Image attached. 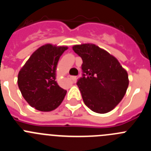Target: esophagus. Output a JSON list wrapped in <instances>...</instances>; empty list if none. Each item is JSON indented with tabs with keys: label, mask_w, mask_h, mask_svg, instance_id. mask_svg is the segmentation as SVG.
Returning a JSON list of instances; mask_svg holds the SVG:
<instances>
[{
	"label": "esophagus",
	"mask_w": 151,
	"mask_h": 151,
	"mask_svg": "<svg viewBox=\"0 0 151 151\" xmlns=\"http://www.w3.org/2000/svg\"><path fill=\"white\" fill-rule=\"evenodd\" d=\"M69 78H70V79H72L73 81H74V82H75V81H76L77 78H78L76 76H69Z\"/></svg>",
	"instance_id": "34e87169"
}]
</instances>
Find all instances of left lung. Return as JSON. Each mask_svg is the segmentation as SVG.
I'll use <instances>...</instances> for the list:
<instances>
[{"label": "left lung", "mask_w": 151, "mask_h": 151, "mask_svg": "<svg viewBox=\"0 0 151 151\" xmlns=\"http://www.w3.org/2000/svg\"><path fill=\"white\" fill-rule=\"evenodd\" d=\"M73 50L83 61L77 85L85 104L97 113L111 111L126 93L127 71L115 57L94 44L74 45Z\"/></svg>", "instance_id": "left-lung-1"}]
</instances>
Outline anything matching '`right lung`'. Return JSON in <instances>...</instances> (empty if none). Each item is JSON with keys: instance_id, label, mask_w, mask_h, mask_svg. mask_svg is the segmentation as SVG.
<instances>
[{"instance_id": "right-lung-1", "label": "right lung", "mask_w": 151, "mask_h": 151, "mask_svg": "<svg viewBox=\"0 0 151 151\" xmlns=\"http://www.w3.org/2000/svg\"><path fill=\"white\" fill-rule=\"evenodd\" d=\"M68 47L47 44L33 53L19 72V88L24 99L39 111L55 110L63 101L66 91L56 81L57 63Z\"/></svg>"}]
</instances>
